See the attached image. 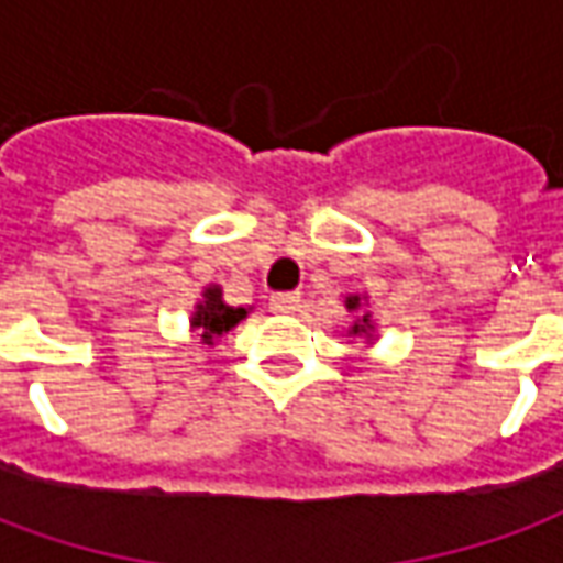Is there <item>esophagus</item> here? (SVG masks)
Listing matches in <instances>:
<instances>
[{"mask_svg": "<svg viewBox=\"0 0 563 563\" xmlns=\"http://www.w3.org/2000/svg\"><path fill=\"white\" fill-rule=\"evenodd\" d=\"M271 307L277 310V313H295L298 307H301V295L298 292H280L271 298Z\"/></svg>", "mask_w": 563, "mask_h": 563, "instance_id": "1", "label": "esophagus"}]
</instances>
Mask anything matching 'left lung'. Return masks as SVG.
<instances>
[{"instance_id":"left-lung-1","label":"left lung","mask_w":563,"mask_h":563,"mask_svg":"<svg viewBox=\"0 0 563 563\" xmlns=\"http://www.w3.org/2000/svg\"><path fill=\"white\" fill-rule=\"evenodd\" d=\"M358 305H362L358 295H350V298H346V307H350V310H358ZM371 331H374V325H371V313H365L362 322H355L353 329H350V334H365V338H371Z\"/></svg>"}]
</instances>
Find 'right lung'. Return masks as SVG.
Returning a JSON list of instances; mask_svg holds the SVG:
<instances>
[{"label": "right lung", "instance_id": "obj_1", "mask_svg": "<svg viewBox=\"0 0 563 563\" xmlns=\"http://www.w3.org/2000/svg\"><path fill=\"white\" fill-rule=\"evenodd\" d=\"M241 319H246V307H229L222 301V289L220 286H208L201 292V301L196 305V313L189 319L192 331H198L201 343H213L220 341L225 331H232Z\"/></svg>", "mask_w": 563, "mask_h": 563}]
</instances>
